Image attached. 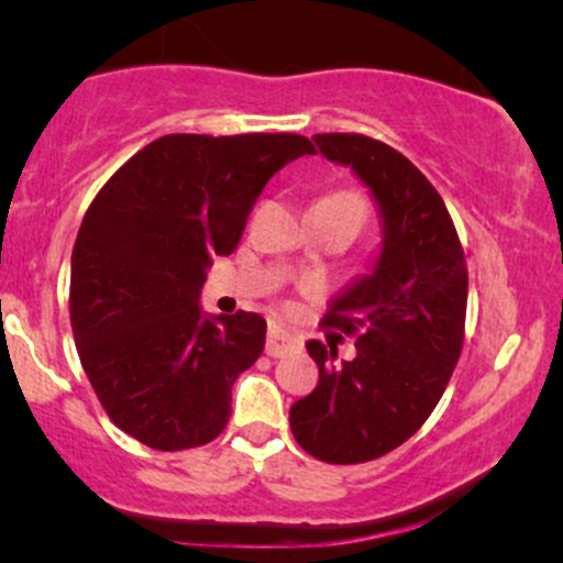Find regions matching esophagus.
Listing matches in <instances>:
<instances>
[{
  "label": "esophagus",
  "mask_w": 563,
  "mask_h": 563,
  "mask_svg": "<svg viewBox=\"0 0 563 563\" xmlns=\"http://www.w3.org/2000/svg\"><path fill=\"white\" fill-rule=\"evenodd\" d=\"M296 346H299V341H296L288 331H283V328H277V325L269 328V333H267V354H269V357H283V354L294 352Z\"/></svg>",
  "instance_id": "esophagus-1"
}]
</instances>
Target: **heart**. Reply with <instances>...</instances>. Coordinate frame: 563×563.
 <instances>
[{"mask_svg": "<svg viewBox=\"0 0 563 563\" xmlns=\"http://www.w3.org/2000/svg\"><path fill=\"white\" fill-rule=\"evenodd\" d=\"M322 200H325V203H331V206H339V209H344L352 217H357L360 222H365L367 206H365V200H363V196H360V192H354V190H335V192H331V196H325Z\"/></svg>", "mask_w": 563, "mask_h": 563, "instance_id": "1", "label": "heart"}]
</instances>
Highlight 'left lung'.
<instances>
[{
    "label": "left lung",
    "instance_id": "obj_1",
    "mask_svg": "<svg viewBox=\"0 0 563 563\" xmlns=\"http://www.w3.org/2000/svg\"><path fill=\"white\" fill-rule=\"evenodd\" d=\"M312 140L328 161L352 166L384 217L376 269L322 318L328 344H307L320 380L290 407L301 450L349 466L407 442L442 399L466 339L468 269L442 196L402 153L365 134ZM333 330L353 335L357 358L334 363L345 334Z\"/></svg>",
    "mask_w": 563,
    "mask_h": 563
}]
</instances>
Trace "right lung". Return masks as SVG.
<instances>
[{"label":"right lung","instance_id":"add662e5","mask_svg":"<svg viewBox=\"0 0 563 563\" xmlns=\"http://www.w3.org/2000/svg\"><path fill=\"white\" fill-rule=\"evenodd\" d=\"M301 134H166L102 185L70 256V328L108 418L153 450L200 448L230 421L232 384L260 360L256 312L200 314L206 267L241 243L256 198Z\"/></svg>","mask_w":563,"mask_h":563}]
</instances>
